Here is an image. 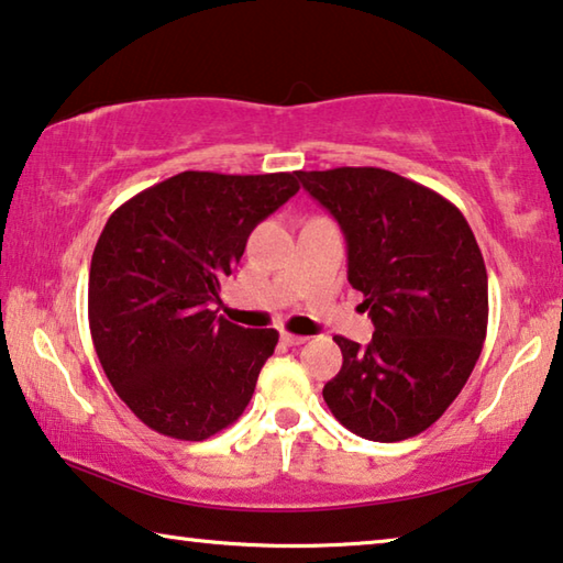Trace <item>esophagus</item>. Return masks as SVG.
<instances>
[{
	"instance_id": "1",
	"label": "esophagus",
	"mask_w": 563,
	"mask_h": 563,
	"mask_svg": "<svg viewBox=\"0 0 563 563\" xmlns=\"http://www.w3.org/2000/svg\"><path fill=\"white\" fill-rule=\"evenodd\" d=\"M283 343L285 345H302V343H308V338L296 335V333H283Z\"/></svg>"
}]
</instances>
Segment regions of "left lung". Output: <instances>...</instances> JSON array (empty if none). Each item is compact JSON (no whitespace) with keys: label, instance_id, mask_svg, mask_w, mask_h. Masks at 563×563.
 <instances>
[{"label":"left lung","instance_id":"obj_1","mask_svg":"<svg viewBox=\"0 0 563 563\" xmlns=\"http://www.w3.org/2000/svg\"><path fill=\"white\" fill-rule=\"evenodd\" d=\"M347 243V283L376 325L368 345L335 335L343 365L323 398L347 431L394 443L445 413L486 341L488 275L451 200L380 167L298 173Z\"/></svg>","mask_w":563,"mask_h":563}]
</instances>
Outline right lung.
Listing matches in <instances>:
<instances>
[{"mask_svg":"<svg viewBox=\"0 0 563 563\" xmlns=\"http://www.w3.org/2000/svg\"><path fill=\"white\" fill-rule=\"evenodd\" d=\"M298 173L187 169L137 192L97 240L89 333L128 408L153 431L205 441L235 423L278 345L210 306L257 222L300 190Z\"/></svg>","mask_w":563,"mask_h":563,"instance_id":"right-lung-1","label":"right lung"}]
</instances>
